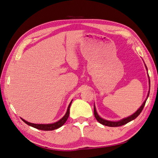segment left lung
Here are the masks:
<instances>
[{"instance_id": "1", "label": "left lung", "mask_w": 158, "mask_h": 158, "mask_svg": "<svg viewBox=\"0 0 158 158\" xmlns=\"http://www.w3.org/2000/svg\"><path fill=\"white\" fill-rule=\"evenodd\" d=\"M145 67H146V69L147 70V67L146 65H145ZM149 85H150V79H149ZM150 86V85H149ZM149 92H148V94H147V98L145 99V101H144V103H143V105L140 106V107L139 108V109L135 112L134 114H133L132 115H131L130 116H128L127 118H123L120 120H118V121H110V120H105L103 118H101V117L98 116V114L97 112V110H96V107L94 105V116L96 119H97L98 122H99L101 124L103 125H106V126H108V127H119V126H122V125H124L127 123H128L129 122L131 121V120H134L135 118H137V117L139 116V114L141 113L142 111H143V108L145 106V103H146V101L147 100L148 97H149Z\"/></svg>"}]
</instances>
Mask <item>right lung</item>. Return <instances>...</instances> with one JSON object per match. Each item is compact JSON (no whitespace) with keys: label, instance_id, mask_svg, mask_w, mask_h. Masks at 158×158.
Instances as JSON below:
<instances>
[{"label":"right lung","instance_id":"right-lung-1","mask_svg":"<svg viewBox=\"0 0 158 158\" xmlns=\"http://www.w3.org/2000/svg\"><path fill=\"white\" fill-rule=\"evenodd\" d=\"M72 101L69 104V107H68V110H67V112L65 114L64 116L62 118H61L60 120H58L57 122L56 123H52V124H34V123H31L26 121L25 120H24L23 118H21L22 120H23V121L27 124L28 125H29L31 127H33L34 128H36L38 129H40V130H44V131H52V130H54V129H57L58 128H60V127L62 126L66 122V120L69 118V114H70V105L72 103Z\"/></svg>","mask_w":158,"mask_h":158}]
</instances>
